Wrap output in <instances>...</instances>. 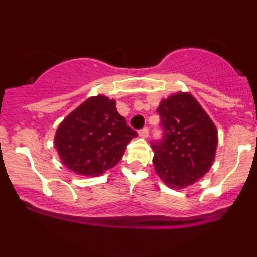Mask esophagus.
<instances>
[{"mask_svg":"<svg viewBox=\"0 0 257 257\" xmlns=\"http://www.w3.org/2000/svg\"><path fill=\"white\" fill-rule=\"evenodd\" d=\"M139 137H141V138H144V139H146L147 137H149V128H143L141 129V131H139Z\"/></svg>","mask_w":257,"mask_h":257,"instance_id":"1","label":"esophagus"}]
</instances>
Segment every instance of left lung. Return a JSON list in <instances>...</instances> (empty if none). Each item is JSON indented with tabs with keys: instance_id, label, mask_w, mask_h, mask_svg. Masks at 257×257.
Segmentation results:
<instances>
[{
	"instance_id": "1",
	"label": "left lung",
	"mask_w": 257,
	"mask_h": 257,
	"mask_svg": "<svg viewBox=\"0 0 257 257\" xmlns=\"http://www.w3.org/2000/svg\"><path fill=\"white\" fill-rule=\"evenodd\" d=\"M164 137L152 143L153 166L168 187L181 190L209 172L216 155L217 129L192 94L178 91L157 108Z\"/></svg>"
}]
</instances>
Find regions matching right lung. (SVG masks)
Wrapping results in <instances>:
<instances>
[{"mask_svg": "<svg viewBox=\"0 0 257 257\" xmlns=\"http://www.w3.org/2000/svg\"><path fill=\"white\" fill-rule=\"evenodd\" d=\"M137 133L118 113L116 100L99 94L76 107L58 126L54 146L67 169L99 176L122 159Z\"/></svg>", "mask_w": 257, "mask_h": 257, "instance_id": "1", "label": "right lung"}]
</instances>
